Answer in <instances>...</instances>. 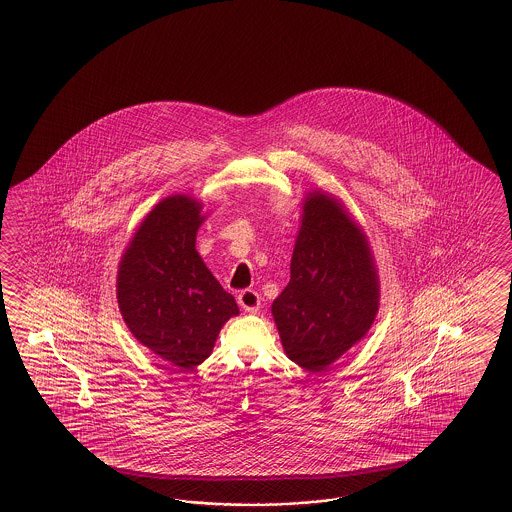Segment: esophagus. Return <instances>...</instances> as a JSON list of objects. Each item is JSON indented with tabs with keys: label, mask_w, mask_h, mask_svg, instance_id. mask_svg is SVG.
<instances>
[{
	"label": "esophagus",
	"mask_w": 512,
	"mask_h": 512,
	"mask_svg": "<svg viewBox=\"0 0 512 512\" xmlns=\"http://www.w3.org/2000/svg\"><path fill=\"white\" fill-rule=\"evenodd\" d=\"M238 304L248 311V313H257V310L261 308V296L251 289H246L238 295Z\"/></svg>",
	"instance_id": "1"
}]
</instances>
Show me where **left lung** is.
<instances>
[{
    "label": "left lung",
    "instance_id": "left-lung-1",
    "mask_svg": "<svg viewBox=\"0 0 512 512\" xmlns=\"http://www.w3.org/2000/svg\"><path fill=\"white\" fill-rule=\"evenodd\" d=\"M379 278L366 234L334 197L313 191L291 259V281L272 304L287 357L323 372L366 336Z\"/></svg>",
    "mask_w": 512,
    "mask_h": 512
}]
</instances>
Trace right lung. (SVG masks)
Listing matches in <instances>:
<instances>
[{
    "label": "right lung",
    "mask_w": 512,
    "mask_h": 512,
    "mask_svg": "<svg viewBox=\"0 0 512 512\" xmlns=\"http://www.w3.org/2000/svg\"><path fill=\"white\" fill-rule=\"evenodd\" d=\"M201 210L187 195L155 204L125 249L116 281L131 334L180 370L210 357L221 326L238 315L234 296L195 249Z\"/></svg>",
    "instance_id": "1"
}]
</instances>
